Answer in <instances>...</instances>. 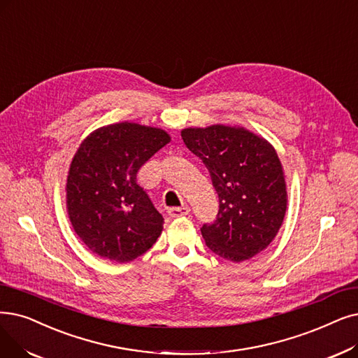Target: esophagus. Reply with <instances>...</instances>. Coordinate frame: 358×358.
<instances>
[{
	"mask_svg": "<svg viewBox=\"0 0 358 358\" xmlns=\"http://www.w3.org/2000/svg\"><path fill=\"white\" fill-rule=\"evenodd\" d=\"M190 213V208L189 206H181V208H169L168 209V215L171 217H178V216H184Z\"/></svg>",
	"mask_w": 358,
	"mask_h": 358,
	"instance_id": "1",
	"label": "esophagus"
}]
</instances>
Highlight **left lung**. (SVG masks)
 <instances>
[{"mask_svg": "<svg viewBox=\"0 0 358 358\" xmlns=\"http://www.w3.org/2000/svg\"><path fill=\"white\" fill-rule=\"evenodd\" d=\"M181 137L206 165L220 197L216 220L200 228L206 245L231 262L265 250L287 210L284 171L272 145L243 127L222 124L184 129Z\"/></svg>", "mask_w": 358, "mask_h": 358, "instance_id": "8db88e82", "label": "left lung"}]
</instances>
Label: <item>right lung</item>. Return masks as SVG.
I'll return each mask as SVG.
<instances>
[{
  "label": "right lung",
  "instance_id": "add662e5",
  "mask_svg": "<svg viewBox=\"0 0 358 358\" xmlns=\"http://www.w3.org/2000/svg\"><path fill=\"white\" fill-rule=\"evenodd\" d=\"M169 141L161 129L124 121L101 127L82 142L66 190L70 222L89 250L126 263L158 240L164 217L136 176Z\"/></svg>",
  "mask_w": 358,
  "mask_h": 358
}]
</instances>
